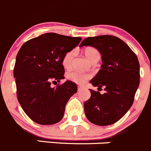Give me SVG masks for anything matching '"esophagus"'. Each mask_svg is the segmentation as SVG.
<instances>
[{"label": "esophagus", "instance_id": "34e87169", "mask_svg": "<svg viewBox=\"0 0 151 151\" xmlns=\"http://www.w3.org/2000/svg\"><path fill=\"white\" fill-rule=\"evenodd\" d=\"M84 89V87H82V86H78V91H80L83 90Z\"/></svg>", "mask_w": 151, "mask_h": 151}]
</instances>
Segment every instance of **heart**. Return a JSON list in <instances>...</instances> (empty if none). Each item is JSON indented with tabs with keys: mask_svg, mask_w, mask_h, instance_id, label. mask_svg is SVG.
<instances>
[{
	"mask_svg": "<svg viewBox=\"0 0 151 151\" xmlns=\"http://www.w3.org/2000/svg\"><path fill=\"white\" fill-rule=\"evenodd\" d=\"M84 54L86 58H88V60L91 62H92L95 58H100V54H99V51L93 47H89L85 49ZM74 57H75V52L74 50L68 51L64 55L62 60V63L64 68H70L72 66ZM67 77L77 84H83V83H86V80L91 77V75L90 74H88V73L71 71V72H68L67 74Z\"/></svg>",
	"mask_w": 151,
	"mask_h": 151,
	"instance_id": "obj_1",
	"label": "heart"
}]
</instances>
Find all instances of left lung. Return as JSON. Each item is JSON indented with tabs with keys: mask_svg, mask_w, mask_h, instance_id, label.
<instances>
[{
	"mask_svg": "<svg viewBox=\"0 0 151 151\" xmlns=\"http://www.w3.org/2000/svg\"><path fill=\"white\" fill-rule=\"evenodd\" d=\"M80 46H92L100 52L101 69L90 83L105 91L101 94L90 89V99L84 103L86 117L95 125H112L133 105L139 86L138 58L123 40L112 35L87 37Z\"/></svg>",
	"mask_w": 151,
	"mask_h": 151,
	"instance_id": "obj_1",
	"label": "left lung"
}]
</instances>
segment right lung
<instances>
[{
	"label": "right lung",
	"mask_w": 151,
	"mask_h": 151,
	"mask_svg": "<svg viewBox=\"0 0 151 151\" xmlns=\"http://www.w3.org/2000/svg\"><path fill=\"white\" fill-rule=\"evenodd\" d=\"M81 40L51 32L28 40L19 50L14 68L17 100L36 123L53 125L63 117L77 86L69 80L56 87L52 83L65 78L63 58Z\"/></svg>",
	"instance_id": "add662e5"
}]
</instances>
